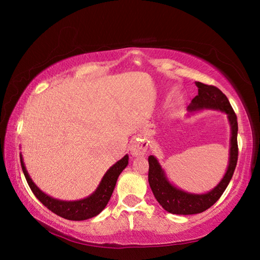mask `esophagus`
Returning <instances> with one entry per match:
<instances>
[{"instance_id":"esophagus-1","label":"esophagus","mask_w":260,"mask_h":260,"mask_svg":"<svg viewBox=\"0 0 260 260\" xmlns=\"http://www.w3.org/2000/svg\"><path fill=\"white\" fill-rule=\"evenodd\" d=\"M147 151V147L146 144H144L142 141H139V140H135L133 143H132L131 146V153L135 157L138 156H143L144 153Z\"/></svg>"}]
</instances>
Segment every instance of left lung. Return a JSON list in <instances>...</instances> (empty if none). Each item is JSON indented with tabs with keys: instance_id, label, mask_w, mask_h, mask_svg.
I'll return each mask as SVG.
<instances>
[{
	"instance_id": "8db88e82",
	"label": "left lung",
	"mask_w": 260,
	"mask_h": 260,
	"mask_svg": "<svg viewBox=\"0 0 260 260\" xmlns=\"http://www.w3.org/2000/svg\"><path fill=\"white\" fill-rule=\"evenodd\" d=\"M199 87V95L192 99L189 104L188 111L196 112L202 110H217L227 114L228 122L231 125V142H230V159L226 173L220 182L210 191L204 193H193L184 191L182 189L175 187L169 181L166 173L159 161L155 156H149V173L148 180L150 188L156 197L158 203L167 212L173 214H196L211 208L217 202L222 192L225 191L228 183L234 174L239 148H237V118L233 110L230 101L221 90L214 86L204 85L202 82H196Z\"/></svg>"
}]
</instances>
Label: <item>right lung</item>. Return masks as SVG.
<instances>
[{
  "label": "right lung",
  "instance_id": "right-lung-1",
  "mask_svg": "<svg viewBox=\"0 0 260 260\" xmlns=\"http://www.w3.org/2000/svg\"><path fill=\"white\" fill-rule=\"evenodd\" d=\"M20 164L30 190L33 191L35 197H37L46 208H48L51 212H54L55 214L59 215V217L64 219L80 221V220H87L89 218H93L104 210V208L108 204V202L110 201V197L112 195L114 187H116L118 177H119L120 173L122 172V170L128 165V155H125L120 160H118L116 164L110 167L103 175V178L101 180L98 188H96V190L91 193V195L78 201H61L47 195V193L43 192L41 189L33 182V180L30 179L27 170H26L25 167L21 153Z\"/></svg>",
  "mask_w": 260,
  "mask_h": 260
}]
</instances>
